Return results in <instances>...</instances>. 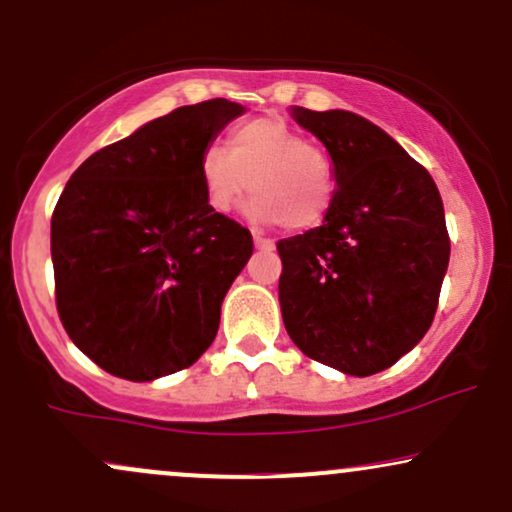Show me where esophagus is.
<instances>
[{
    "mask_svg": "<svg viewBox=\"0 0 512 512\" xmlns=\"http://www.w3.org/2000/svg\"><path fill=\"white\" fill-rule=\"evenodd\" d=\"M254 244L258 246V249H266V251H273L275 249L273 239H266L261 232H254Z\"/></svg>",
    "mask_w": 512,
    "mask_h": 512,
    "instance_id": "34e87169",
    "label": "esophagus"
}]
</instances>
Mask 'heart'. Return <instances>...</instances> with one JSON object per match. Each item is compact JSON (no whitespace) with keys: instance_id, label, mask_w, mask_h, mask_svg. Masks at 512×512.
Wrapping results in <instances>:
<instances>
[{"instance_id":"b5f03b06","label":"heart","mask_w":512,"mask_h":512,"mask_svg":"<svg viewBox=\"0 0 512 512\" xmlns=\"http://www.w3.org/2000/svg\"><path fill=\"white\" fill-rule=\"evenodd\" d=\"M198 179L215 213H232L251 189V218L294 232L323 225L338 196L333 158L280 117L239 124L225 150H203Z\"/></svg>"}]
</instances>
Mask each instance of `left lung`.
Returning <instances> with one entry per match:
<instances>
[{
    "mask_svg": "<svg viewBox=\"0 0 512 512\" xmlns=\"http://www.w3.org/2000/svg\"><path fill=\"white\" fill-rule=\"evenodd\" d=\"M338 177L321 227L280 239V309L306 357L350 376L393 366L424 338L450 237L431 174L369 119L294 107Z\"/></svg>",
    "mask_w": 512,
    "mask_h": 512,
    "instance_id": "8db88e82",
    "label": "left lung"
}]
</instances>
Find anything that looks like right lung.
<instances>
[{
    "instance_id": "1",
    "label": "right lung",
    "mask_w": 512,
    "mask_h": 512,
    "mask_svg": "<svg viewBox=\"0 0 512 512\" xmlns=\"http://www.w3.org/2000/svg\"><path fill=\"white\" fill-rule=\"evenodd\" d=\"M242 112L225 98L177 107L66 182L52 213L54 299L69 338L107 374L153 381L215 340L254 239L208 206L198 160Z\"/></svg>"
}]
</instances>
